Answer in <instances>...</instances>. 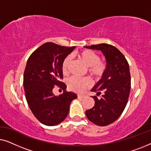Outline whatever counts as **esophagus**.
Wrapping results in <instances>:
<instances>
[{
	"label": "esophagus",
	"mask_w": 151,
	"mask_h": 151,
	"mask_svg": "<svg viewBox=\"0 0 151 151\" xmlns=\"http://www.w3.org/2000/svg\"><path fill=\"white\" fill-rule=\"evenodd\" d=\"M85 97H86V95H78V98H80V99H82V98H84Z\"/></svg>",
	"instance_id": "1"
}]
</instances>
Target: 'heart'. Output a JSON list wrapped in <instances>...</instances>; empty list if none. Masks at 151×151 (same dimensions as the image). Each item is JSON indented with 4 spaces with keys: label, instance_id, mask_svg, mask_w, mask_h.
Instances as JSON below:
<instances>
[{
    "label": "heart",
    "instance_id": "1",
    "mask_svg": "<svg viewBox=\"0 0 151 151\" xmlns=\"http://www.w3.org/2000/svg\"><path fill=\"white\" fill-rule=\"evenodd\" d=\"M78 56L88 67V71L96 77H100L106 69V63L100 60L98 54L88 49H84L78 53ZM72 63V58L70 55L64 59L62 64V69L64 73L69 71L70 66ZM68 87L71 91L76 93H81L86 88L90 87L91 82L88 78H79L72 76L67 80Z\"/></svg>",
    "mask_w": 151,
    "mask_h": 151
}]
</instances>
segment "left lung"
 I'll use <instances>...</instances> for the list:
<instances>
[{
    "label": "left lung",
    "instance_id": "8db88e82",
    "mask_svg": "<svg viewBox=\"0 0 151 151\" xmlns=\"http://www.w3.org/2000/svg\"><path fill=\"white\" fill-rule=\"evenodd\" d=\"M84 47L101 51L106 58L104 73L91 89L97 96L102 92L103 95L100 98L91 96L95 105L86 111L88 120L104 127L117 120L127 106L131 90L129 65L122 53L112 45L103 43Z\"/></svg>",
    "mask_w": 151,
    "mask_h": 151
}]
</instances>
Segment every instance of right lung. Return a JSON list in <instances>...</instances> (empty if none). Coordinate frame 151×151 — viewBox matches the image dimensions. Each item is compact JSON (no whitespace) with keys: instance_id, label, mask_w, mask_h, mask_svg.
<instances>
[{"instance_id":"right-lung-1","label":"right lung","mask_w":151,"mask_h":151,"mask_svg":"<svg viewBox=\"0 0 151 151\" xmlns=\"http://www.w3.org/2000/svg\"><path fill=\"white\" fill-rule=\"evenodd\" d=\"M76 47H66L46 42L29 58L24 72L23 86L27 102L34 116L43 124L55 126L67 117L72 100L77 98L73 92L54 96L53 88H67L64 82L62 64Z\"/></svg>"}]
</instances>
